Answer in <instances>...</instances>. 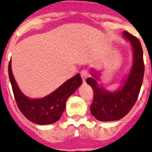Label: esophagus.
I'll list each match as a JSON object with an SVG mask.
<instances>
[{"mask_svg": "<svg viewBox=\"0 0 152 152\" xmlns=\"http://www.w3.org/2000/svg\"><path fill=\"white\" fill-rule=\"evenodd\" d=\"M81 76H82V79H83V82H86V78L88 77V72L86 70H82L81 71Z\"/></svg>", "mask_w": 152, "mask_h": 152, "instance_id": "esophagus-1", "label": "esophagus"}]
</instances>
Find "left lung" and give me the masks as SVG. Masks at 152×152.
<instances>
[{
	"label": "left lung",
	"instance_id": "left-lung-1",
	"mask_svg": "<svg viewBox=\"0 0 152 152\" xmlns=\"http://www.w3.org/2000/svg\"><path fill=\"white\" fill-rule=\"evenodd\" d=\"M123 37L133 48V61L128 76L122 87L115 92L107 91L98 83V74L93 70L92 77L86 80L93 90V101L90 106L91 114L99 121H117L125 117L135 104L141 88L144 74L143 49L139 40L127 31Z\"/></svg>",
	"mask_w": 152,
	"mask_h": 152
}]
</instances>
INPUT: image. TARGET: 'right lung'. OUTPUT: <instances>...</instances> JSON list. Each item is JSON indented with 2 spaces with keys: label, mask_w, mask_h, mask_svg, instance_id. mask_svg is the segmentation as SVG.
Instances as JSON below:
<instances>
[{
  "label": "right lung",
  "mask_w": 152,
  "mask_h": 152,
  "mask_svg": "<svg viewBox=\"0 0 152 152\" xmlns=\"http://www.w3.org/2000/svg\"><path fill=\"white\" fill-rule=\"evenodd\" d=\"M11 61L8 65V75L15 99L23 115L37 125L55 123L61 118L66 108V102L82 83L80 74L64 82L49 95L40 99H30L19 89L13 76Z\"/></svg>",
  "instance_id": "1"
}]
</instances>
